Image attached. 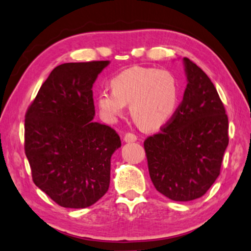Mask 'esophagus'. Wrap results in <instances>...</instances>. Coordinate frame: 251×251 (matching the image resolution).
Wrapping results in <instances>:
<instances>
[{
  "label": "esophagus",
  "mask_w": 251,
  "mask_h": 251,
  "mask_svg": "<svg viewBox=\"0 0 251 251\" xmlns=\"http://www.w3.org/2000/svg\"><path fill=\"white\" fill-rule=\"evenodd\" d=\"M136 140H137V136L133 133H126L124 135V142H126V143L135 142Z\"/></svg>",
  "instance_id": "esophagus-1"
}]
</instances>
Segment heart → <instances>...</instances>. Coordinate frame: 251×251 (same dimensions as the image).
<instances>
[{
	"mask_svg": "<svg viewBox=\"0 0 251 251\" xmlns=\"http://www.w3.org/2000/svg\"><path fill=\"white\" fill-rule=\"evenodd\" d=\"M111 91H101L97 105L104 121L115 123L126 104L134 121L146 129H156L174 117L179 105L181 87L171 72L157 68L123 70L110 79Z\"/></svg>",
	"mask_w": 251,
	"mask_h": 251,
	"instance_id": "b5f03b06",
	"label": "heart"
}]
</instances>
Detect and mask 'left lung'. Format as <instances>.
I'll use <instances>...</instances> for the list:
<instances>
[{"instance_id":"left-lung-1","label":"left lung","mask_w":251,"mask_h":251,"mask_svg":"<svg viewBox=\"0 0 251 251\" xmlns=\"http://www.w3.org/2000/svg\"><path fill=\"white\" fill-rule=\"evenodd\" d=\"M186 89L167 126L144 141L154 188L174 201L202 197L220 175L228 144V119L214 84L183 58Z\"/></svg>"}]
</instances>
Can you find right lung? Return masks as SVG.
Listing matches in <instances>:
<instances>
[{"instance_id":"right-lung-1","label":"right lung","mask_w":251,"mask_h":251,"mask_svg":"<svg viewBox=\"0 0 251 251\" xmlns=\"http://www.w3.org/2000/svg\"><path fill=\"white\" fill-rule=\"evenodd\" d=\"M110 61L69 62L52 70L25 121V152L37 188L65 208H86L105 195L111 156L122 146L93 122V84Z\"/></svg>"}]
</instances>
